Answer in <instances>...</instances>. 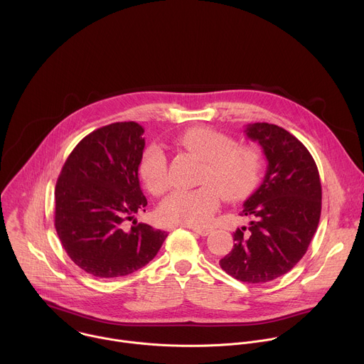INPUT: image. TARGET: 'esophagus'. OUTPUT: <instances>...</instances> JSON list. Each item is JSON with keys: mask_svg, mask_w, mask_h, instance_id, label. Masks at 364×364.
<instances>
[{"mask_svg": "<svg viewBox=\"0 0 364 364\" xmlns=\"http://www.w3.org/2000/svg\"><path fill=\"white\" fill-rule=\"evenodd\" d=\"M193 230H194L197 235H200V236H207V235L212 233V229H198V228H194Z\"/></svg>", "mask_w": 364, "mask_h": 364, "instance_id": "esophagus-1", "label": "esophagus"}]
</instances>
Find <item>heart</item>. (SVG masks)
Returning <instances> with one entry per match:
<instances>
[{
    "instance_id": "obj_1",
    "label": "heart",
    "mask_w": 364,
    "mask_h": 364,
    "mask_svg": "<svg viewBox=\"0 0 364 364\" xmlns=\"http://www.w3.org/2000/svg\"><path fill=\"white\" fill-rule=\"evenodd\" d=\"M177 144L204 161L198 183L193 190H176L159 205L157 215L166 225L201 228L209 225L219 207L220 194L228 200L247 196L262 173V154L253 145H236V141L212 128H190L177 138ZM139 176L146 190L160 196L170 187L166 152L151 145L142 155Z\"/></svg>"
}]
</instances>
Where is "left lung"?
<instances>
[{
    "label": "left lung",
    "mask_w": 364,
    "mask_h": 364,
    "mask_svg": "<svg viewBox=\"0 0 364 364\" xmlns=\"http://www.w3.org/2000/svg\"><path fill=\"white\" fill-rule=\"evenodd\" d=\"M262 146L268 168L262 184L243 203L246 228L233 233L222 269L237 281L264 284L289 272L305 255L321 216V183L309 151L284 128L255 122L245 128Z\"/></svg>",
    "instance_id": "8db88e82"
}]
</instances>
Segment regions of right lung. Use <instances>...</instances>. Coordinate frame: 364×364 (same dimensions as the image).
<instances>
[{
	"label": "right lung",
	"instance_id": "right-lung-1",
	"mask_svg": "<svg viewBox=\"0 0 364 364\" xmlns=\"http://www.w3.org/2000/svg\"><path fill=\"white\" fill-rule=\"evenodd\" d=\"M144 128L115 122L86 135L56 183L55 226L72 261L96 278L129 275L159 253L167 233L134 218L145 212L138 168ZM133 220L127 228L124 222Z\"/></svg>",
	"mask_w": 364,
	"mask_h": 364
}]
</instances>
